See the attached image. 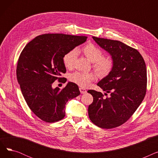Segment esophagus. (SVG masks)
I'll return each mask as SVG.
<instances>
[{"instance_id":"34e87169","label":"esophagus","mask_w":158,"mask_h":158,"mask_svg":"<svg viewBox=\"0 0 158 158\" xmlns=\"http://www.w3.org/2000/svg\"><path fill=\"white\" fill-rule=\"evenodd\" d=\"M79 90H80L81 94H86L87 92V91L85 88H80Z\"/></svg>"}]
</instances>
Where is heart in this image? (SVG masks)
Wrapping results in <instances>:
<instances>
[{
    "mask_svg": "<svg viewBox=\"0 0 158 158\" xmlns=\"http://www.w3.org/2000/svg\"><path fill=\"white\" fill-rule=\"evenodd\" d=\"M82 53L91 62L94 63V67L99 76L104 77L111 72L113 66V61L110 57H102V51L92 44H88L82 48ZM79 54L77 48H73L63 57V63L67 69L73 68ZM95 79L92 73L76 72L72 74L70 80L81 87L86 88L91 81Z\"/></svg>",
    "mask_w": 158,
    "mask_h": 158,
    "instance_id": "heart-1",
    "label": "heart"
}]
</instances>
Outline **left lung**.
<instances>
[{
	"label": "left lung",
	"mask_w": 158,
	"mask_h": 158,
	"mask_svg": "<svg viewBox=\"0 0 158 158\" xmlns=\"http://www.w3.org/2000/svg\"><path fill=\"white\" fill-rule=\"evenodd\" d=\"M108 53L113 61L109 74L97 83L110 96L89 89L94 101L88 107L89 118L103 129L121 126L131 117L145 97L147 69L143 57L135 48L120 41L92 37Z\"/></svg>",
	"instance_id": "1"
}]
</instances>
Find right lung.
I'll return each instance as SVG.
<instances>
[{
    "mask_svg": "<svg viewBox=\"0 0 158 158\" xmlns=\"http://www.w3.org/2000/svg\"><path fill=\"white\" fill-rule=\"evenodd\" d=\"M87 37L64 34L36 36L24 47L18 61L16 77L29 108L46 122L61 120L65 105L80 95L78 86L69 82L63 89L52 83L66 72L63 57L70 50L85 43Z\"/></svg>",
    "mask_w": 158,
    "mask_h": 158,
    "instance_id": "1",
    "label": "right lung"
}]
</instances>
